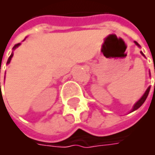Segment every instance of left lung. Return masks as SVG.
Instances as JSON below:
<instances>
[{
	"label": "left lung",
	"mask_w": 155,
	"mask_h": 155,
	"mask_svg": "<svg viewBox=\"0 0 155 155\" xmlns=\"http://www.w3.org/2000/svg\"><path fill=\"white\" fill-rule=\"evenodd\" d=\"M134 43H135V45H138L139 47H140V45L139 44H138V42H136V41H134ZM140 54H142L143 56H144V54H143V52H142V51H140ZM144 57H145V56H144ZM154 73H155V68H154ZM154 90H155V84H154ZM150 91V86H149V87H148V89H147V90H146V91L144 92V94H143V95H142V97L140 98V100L137 101L135 104H134L133 108H132V110H130V113H131V112H133V111L138 110V109H139V108H140V106H141V105H142V104H143V103H144V101H146L147 97H148V95H149Z\"/></svg>",
	"instance_id": "8db88e82"
}]
</instances>
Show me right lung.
Wrapping results in <instances>:
<instances>
[{
  "label": "right lung",
  "instance_id": "1",
  "mask_svg": "<svg viewBox=\"0 0 155 155\" xmlns=\"http://www.w3.org/2000/svg\"><path fill=\"white\" fill-rule=\"evenodd\" d=\"M25 40H24V41H25ZM20 45H21V43H18V44L15 45H14V47H13V49H12V50H13V51H15V49L18 47V46H20ZM13 51L12 52V54H11V55H10V57L8 58V61H7V63H6L7 64H10V62H11V61H12V58L13 57V54H14ZM0 88H1V82H0Z\"/></svg>",
  "mask_w": 155,
  "mask_h": 155
}]
</instances>
